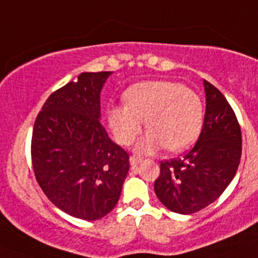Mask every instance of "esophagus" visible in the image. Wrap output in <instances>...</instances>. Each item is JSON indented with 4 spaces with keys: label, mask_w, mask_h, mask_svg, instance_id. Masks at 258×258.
<instances>
[{
    "label": "esophagus",
    "mask_w": 258,
    "mask_h": 258,
    "mask_svg": "<svg viewBox=\"0 0 258 258\" xmlns=\"http://www.w3.org/2000/svg\"><path fill=\"white\" fill-rule=\"evenodd\" d=\"M129 161H131V165H137V164H140L142 161V159L140 156H131Z\"/></svg>",
    "instance_id": "esophagus-1"
}]
</instances>
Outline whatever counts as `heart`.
<instances>
[{
    "label": "heart",
    "mask_w": 258,
    "mask_h": 258,
    "mask_svg": "<svg viewBox=\"0 0 258 258\" xmlns=\"http://www.w3.org/2000/svg\"><path fill=\"white\" fill-rule=\"evenodd\" d=\"M125 103L109 107L107 117L113 137L121 145L134 142L143 126L149 133L138 150L150 152L165 146L169 151L188 149L203 126L204 107L191 88L170 80L137 83L124 93Z\"/></svg>",
    "instance_id": "obj_1"
}]
</instances>
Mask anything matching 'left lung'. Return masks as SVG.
Returning a JSON list of instances; mask_svg holds the SVG:
<instances>
[{
	"mask_svg": "<svg viewBox=\"0 0 258 258\" xmlns=\"http://www.w3.org/2000/svg\"><path fill=\"white\" fill-rule=\"evenodd\" d=\"M207 108L199 140L183 157L161 161L155 194L169 211L191 214L221 197L241 156V132L222 93L204 80Z\"/></svg>",
	"mask_w": 258,
	"mask_h": 258,
	"instance_id": "obj_1",
	"label": "left lung"
}]
</instances>
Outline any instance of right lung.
Segmentation results:
<instances>
[{"mask_svg":"<svg viewBox=\"0 0 258 258\" xmlns=\"http://www.w3.org/2000/svg\"><path fill=\"white\" fill-rule=\"evenodd\" d=\"M109 75L84 72L52 92L32 132L31 160L41 190L59 209L86 221L112 211L129 170V154L99 121Z\"/></svg>","mask_w":258,"mask_h":258,"instance_id":"add662e5","label":"right lung"}]
</instances>
